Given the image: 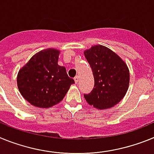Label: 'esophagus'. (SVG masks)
Masks as SVG:
<instances>
[{
    "instance_id": "34e87169",
    "label": "esophagus",
    "mask_w": 154,
    "mask_h": 154,
    "mask_svg": "<svg viewBox=\"0 0 154 154\" xmlns=\"http://www.w3.org/2000/svg\"><path fill=\"white\" fill-rule=\"evenodd\" d=\"M78 81H79V77H78V76H77V77H74V81H75L76 84H77V83H78Z\"/></svg>"
}]
</instances>
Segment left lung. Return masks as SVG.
<instances>
[{
    "label": "left lung",
    "mask_w": 154,
    "mask_h": 154,
    "mask_svg": "<svg viewBox=\"0 0 154 154\" xmlns=\"http://www.w3.org/2000/svg\"><path fill=\"white\" fill-rule=\"evenodd\" d=\"M84 53L94 79L93 90L84 94L85 98L96 109L115 106L129 88V70L126 63L116 53L101 45H94Z\"/></svg>",
    "instance_id": "obj_1"
}]
</instances>
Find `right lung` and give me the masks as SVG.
<instances>
[{
    "mask_svg": "<svg viewBox=\"0 0 154 154\" xmlns=\"http://www.w3.org/2000/svg\"><path fill=\"white\" fill-rule=\"evenodd\" d=\"M60 53L56 49L42 50L18 71V90L33 106L46 109L57 105L74 84L68 77L66 68L58 65Z\"/></svg>",
    "mask_w": 154,
    "mask_h": 154,
    "instance_id": "right-lung-1",
    "label": "right lung"
}]
</instances>
